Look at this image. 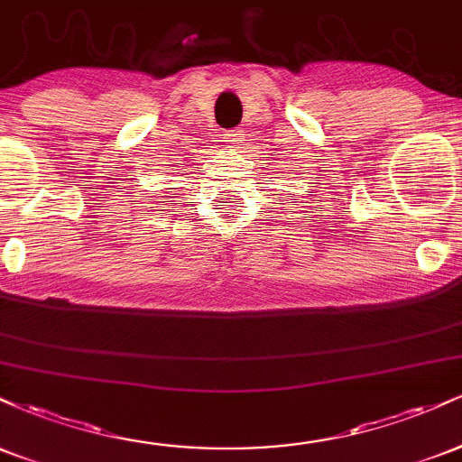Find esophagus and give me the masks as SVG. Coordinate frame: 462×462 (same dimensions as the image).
<instances>
[{
	"label": "esophagus",
	"instance_id": "34e87169",
	"mask_svg": "<svg viewBox=\"0 0 462 462\" xmlns=\"http://www.w3.org/2000/svg\"><path fill=\"white\" fill-rule=\"evenodd\" d=\"M224 141H226L227 145H230V147L241 145V143L245 141V134H243V130H232V132H226V134H224Z\"/></svg>",
	"mask_w": 462,
	"mask_h": 462
}]
</instances>
